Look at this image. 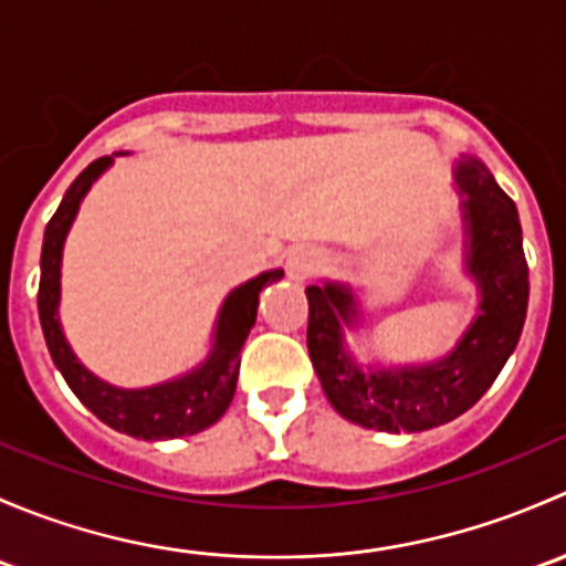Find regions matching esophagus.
Listing matches in <instances>:
<instances>
[{
    "mask_svg": "<svg viewBox=\"0 0 566 566\" xmlns=\"http://www.w3.org/2000/svg\"><path fill=\"white\" fill-rule=\"evenodd\" d=\"M317 262H319L317 251H312V249L290 251V256H287V276L293 279V282H304V279L310 276L312 271H315Z\"/></svg>",
    "mask_w": 566,
    "mask_h": 566,
    "instance_id": "34e87169",
    "label": "esophagus"
}]
</instances>
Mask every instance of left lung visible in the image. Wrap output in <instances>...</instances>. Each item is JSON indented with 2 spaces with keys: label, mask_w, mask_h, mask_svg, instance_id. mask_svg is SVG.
<instances>
[{
  "label": "left lung",
  "mask_w": 566,
  "mask_h": 566,
  "mask_svg": "<svg viewBox=\"0 0 566 566\" xmlns=\"http://www.w3.org/2000/svg\"><path fill=\"white\" fill-rule=\"evenodd\" d=\"M465 221V271L476 282L479 315L449 356L421 367L367 369L345 350L358 317L345 284H310L306 345L325 397L353 424L421 432L458 419L493 386L517 347L528 306V265L517 208L476 158L458 164Z\"/></svg>",
  "instance_id": "left-lung-1"
}]
</instances>
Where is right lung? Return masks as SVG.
I'll return each mask as SVG.
<instances>
[{
	"instance_id": "right-lung-1",
	"label": "right lung",
	"mask_w": 566,
	"mask_h": 566,
	"mask_svg": "<svg viewBox=\"0 0 566 566\" xmlns=\"http://www.w3.org/2000/svg\"><path fill=\"white\" fill-rule=\"evenodd\" d=\"M112 156L95 158L62 197L60 208L45 224L43 254H40V290L38 312L43 325L45 345L51 358L62 373L71 391L98 416L112 430L125 436L145 438V441H169V438L197 436L224 416L235 397L238 369H241V347L247 342L251 325L256 319L260 290L276 282L284 271H265L249 279L247 284L232 290L221 306L216 319V334L210 356L199 367L186 373L182 378L167 384L150 386V389H117L106 380L95 378L78 358L73 356L65 334L60 325V265L62 247H65L67 230L78 213L84 193L95 180L106 172Z\"/></svg>"
}]
</instances>
